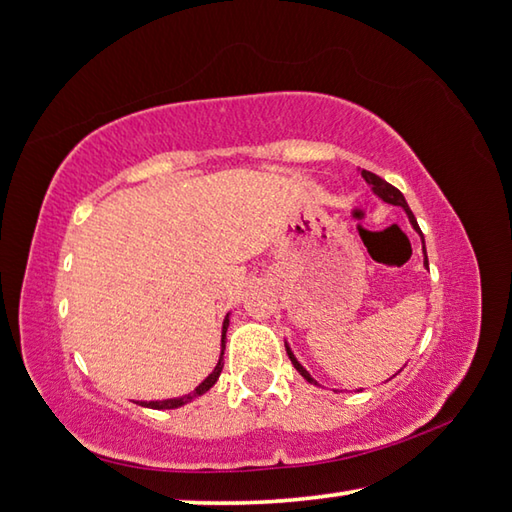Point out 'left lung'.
I'll use <instances>...</instances> for the list:
<instances>
[{"instance_id":"1","label":"left lung","mask_w":512,"mask_h":512,"mask_svg":"<svg viewBox=\"0 0 512 512\" xmlns=\"http://www.w3.org/2000/svg\"><path fill=\"white\" fill-rule=\"evenodd\" d=\"M362 177H364V182L371 186V191H373V195H378L382 202H387V204H393V206H400L402 211L407 213V218H409V224L411 227H414V231L418 233L420 236V240H423V265L427 267L429 270V261H427V249H425V238H423V231H420V227H418V222H416V218H414V213H411V209H409V204H407V200H405V195H402L396 186H391L389 182H384L382 177H378L375 173H369V170H362ZM285 351H288V357L292 360V364H294V369H297L303 378H306L310 384H319L315 378H312V375L303 369V364L297 360V357H294V353H292V348H290V344L285 342ZM402 371V369H400ZM398 371V373H400ZM396 373V375H398Z\"/></svg>"}]
</instances>
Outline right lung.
I'll list each match as a JSON object with an SVG mask.
<instances>
[{
	"instance_id": "obj_1",
	"label": "right lung",
	"mask_w": 512,
	"mask_h": 512,
	"mask_svg": "<svg viewBox=\"0 0 512 512\" xmlns=\"http://www.w3.org/2000/svg\"><path fill=\"white\" fill-rule=\"evenodd\" d=\"M229 315L231 312H227V317H224L222 321V339H220V357H218V364H215V369L206 375V378L197 384L195 391L188 393V396H182V398H168V400H141L137 402V405L141 407H150V409H177V407H184L186 402H191L193 398L202 396V393L209 391L215 382H218L220 373H222V366H224V339H227V328H229Z\"/></svg>"
}]
</instances>
